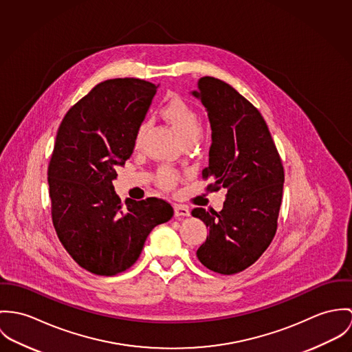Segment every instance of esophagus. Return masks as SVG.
Returning a JSON list of instances; mask_svg holds the SVG:
<instances>
[{"label":"esophagus","mask_w":352,"mask_h":352,"mask_svg":"<svg viewBox=\"0 0 352 352\" xmlns=\"http://www.w3.org/2000/svg\"><path fill=\"white\" fill-rule=\"evenodd\" d=\"M174 213H175L177 217H188V216H190L189 208L185 206V205H178V204L174 205Z\"/></svg>","instance_id":"obj_1"}]
</instances>
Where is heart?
I'll return each mask as SVG.
<instances>
[{
	"instance_id": "heart-1",
	"label": "heart",
	"mask_w": 352,
	"mask_h": 352,
	"mask_svg": "<svg viewBox=\"0 0 352 352\" xmlns=\"http://www.w3.org/2000/svg\"><path fill=\"white\" fill-rule=\"evenodd\" d=\"M160 115L173 125V128L177 131L184 143L189 140H197L198 136L201 135V120L195 113V109H192L181 98H171L170 101H167L164 107L160 109ZM144 129L146 125L142 124L135 136L136 146L140 143ZM175 178L177 177L171 170L164 168L160 171V184L164 186H171Z\"/></svg>"
}]
</instances>
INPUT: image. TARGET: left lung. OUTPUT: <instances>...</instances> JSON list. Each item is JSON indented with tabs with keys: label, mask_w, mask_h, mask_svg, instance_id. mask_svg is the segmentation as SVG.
<instances>
[{
	"label": "left lung",
	"mask_w": 352,
	"mask_h": 352,
	"mask_svg": "<svg viewBox=\"0 0 352 352\" xmlns=\"http://www.w3.org/2000/svg\"><path fill=\"white\" fill-rule=\"evenodd\" d=\"M190 94L205 107L212 128L209 163L202 178H213L210 190L227 189L219 213L192 210L209 228L197 258L214 273H240L255 263L273 240L283 166L265 118L231 85L204 77Z\"/></svg>",
	"instance_id": "1"
}]
</instances>
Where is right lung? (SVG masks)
<instances>
[{
    "instance_id": "add662e5",
    "label": "right lung",
    "mask_w": 352,
    "mask_h": 352,
    "mask_svg": "<svg viewBox=\"0 0 352 352\" xmlns=\"http://www.w3.org/2000/svg\"><path fill=\"white\" fill-rule=\"evenodd\" d=\"M157 86L136 78L108 79L66 113L48 167L52 223L79 266L112 276L140 256L147 236L174 210L160 198H128L115 192L116 168L135 148V136Z\"/></svg>"
}]
</instances>
